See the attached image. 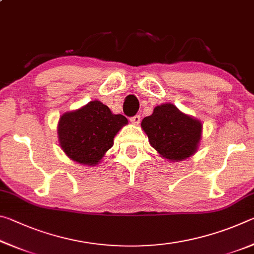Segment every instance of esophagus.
<instances>
[{"instance_id": "34e87169", "label": "esophagus", "mask_w": 254, "mask_h": 254, "mask_svg": "<svg viewBox=\"0 0 254 254\" xmlns=\"http://www.w3.org/2000/svg\"><path fill=\"white\" fill-rule=\"evenodd\" d=\"M140 120H141L140 119V115H134V117L130 119V121H131V123L135 124V126H136V124L140 123Z\"/></svg>"}]
</instances>
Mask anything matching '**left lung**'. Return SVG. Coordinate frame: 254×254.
I'll return each instance as SVG.
<instances>
[{
  "mask_svg": "<svg viewBox=\"0 0 254 254\" xmlns=\"http://www.w3.org/2000/svg\"><path fill=\"white\" fill-rule=\"evenodd\" d=\"M141 127L159 156L171 162L194 156L203 133L199 120L183 113L171 103L154 107L153 113L142 120Z\"/></svg>",
  "mask_w": 254,
  "mask_h": 254,
  "instance_id": "1",
  "label": "left lung"
}]
</instances>
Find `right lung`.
<instances>
[{
    "label": "right lung",
    "instance_id": "obj_1",
    "mask_svg": "<svg viewBox=\"0 0 254 254\" xmlns=\"http://www.w3.org/2000/svg\"><path fill=\"white\" fill-rule=\"evenodd\" d=\"M127 124L121 114L92 101L78 110L64 113L58 122V142L70 160L84 166H96L113 147L114 136Z\"/></svg>",
    "mask_w": 254,
    "mask_h": 254
}]
</instances>
